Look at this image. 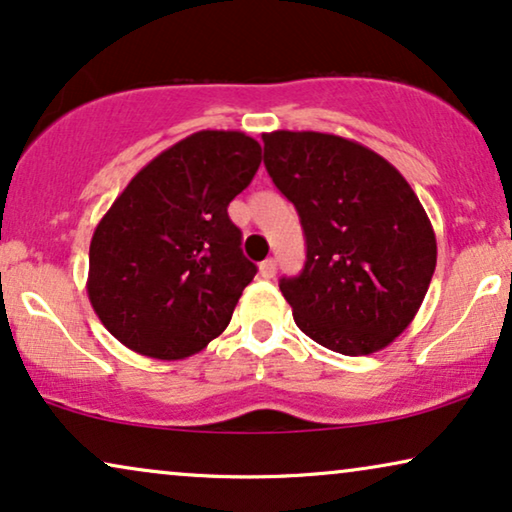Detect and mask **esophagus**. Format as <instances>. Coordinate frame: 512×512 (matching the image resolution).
<instances>
[{"mask_svg":"<svg viewBox=\"0 0 512 512\" xmlns=\"http://www.w3.org/2000/svg\"><path fill=\"white\" fill-rule=\"evenodd\" d=\"M258 272H261L263 279H272L277 275V261L275 258H268V261H263L258 265Z\"/></svg>","mask_w":512,"mask_h":512,"instance_id":"obj_1","label":"esophagus"}]
</instances>
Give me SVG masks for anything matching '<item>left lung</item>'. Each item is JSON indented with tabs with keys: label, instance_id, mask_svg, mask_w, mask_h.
<instances>
[{
	"label": "left lung",
	"instance_id": "obj_1",
	"mask_svg": "<svg viewBox=\"0 0 512 512\" xmlns=\"http://www.w3.org/2000/svg\"><path fill=\"white\" fill-rule=\"evenodd\" d=\"M265 170L293 202L307 258L279 279L307 338L347 356L380 352L422 305L436 233L403 174L380 153L326 132L263 135Z\"/></svg>",
	"mask_w": 512,
	"mask_h": 512
}]
</instances>
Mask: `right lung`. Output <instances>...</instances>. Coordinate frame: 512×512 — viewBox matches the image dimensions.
<instances>
[{"instance_id": "obj_1", "label": "right lung", "mask_w": 512, "mask_h": 512, "mask_svg": "<svg viewBox=\"0 0 512 512\" xmlns=\"http://www.w3.org/2000/svg\"><path fill=\"white\" fill-rule=\"evenodd\" d=\"M258 165L256 139L200 130L132 177L90 240L88 298L118 342L177 361L226 331L256 275L228 205Z\"/></svg>"}]
</instances>
